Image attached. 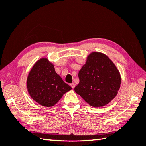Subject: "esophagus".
<instances>
[{
  "instance_id": "1",
  "label": "esophagus",
  "mask_w": 146,
  "mask_h": 146,
  "mask_svg": "<svg viewBox=\"0 0 146 146\" xmlns=\"http://www.w3.org/2000/svg\"><path fill=\"white\" fill-rule=\"evenodd\" d=\"M70 85H71V87H72V88H75V84H74V83H72V84H71Z\"/></svg>"
}]
</instances>
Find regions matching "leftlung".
Listing matches in <instances>:
<instances>
[{
  "mask_svg": "<svg viewBox=\"0 0 146 146\" xmlns=\"http://www.w3.org/2000/svg\"><path fill=\"white\" fill-rule=\"evenodd\" d=\"M78 77L80 82L75 87V92L91 106L97 108L104 106L115 98L121 82L116 65L99 52L88 54Z\"/></svg>",
  "mask_w": 146,
  "mask_h": 146,
  "instance_id": "8db88e82",
  "label": "left lung"
}]
</instances>
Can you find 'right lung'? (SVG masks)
<instances>
[{"mask_svg":"<svg viewBox=\"0 0 146 146\" xmlns=\"http://www.w3.org/2000/svg\"><path fill=\"white\" fill-rule=\"evenodd\" d=\"M27 88L31 99L45 107L53 106L71 89L47 58H40L33 64L28 75Z\"/></svg>","mask_w":146,"mask_h":146,"instance_id":"add662e5","label":"right lung"}]
</instances>
